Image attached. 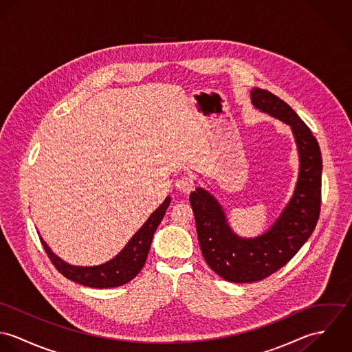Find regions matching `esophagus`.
I'll list each match as a JSON object with an SVG mask.
<instances>
[{
  "label": "esophagus",
  "instance_id": "1",
  "mask_svg": "<svg viewBox=\"0 0 352 352\" xmlns=\"http://www.w3.org/2000/svg\"><path fill=\"white\" fill-rule=\"evenodd\" d=\"M176 188L180 191V192H184V194H190L192 190H194V182L190 176H180L176 183H175Z\"/></svg>",
  "mask_w": 352,
  "mask_h": 352
}]
</instances>
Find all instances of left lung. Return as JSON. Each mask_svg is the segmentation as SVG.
Returning <instances> with one entry per match:
<instances>
[{"label": "left lung", "instance_id": "left-lung-1", "mask_svg": "<svg viewBox=\"0 0 352 352\" xmlns=\"http://www.w3.org/2000/svg\"><path fill=\"white\" fill-rule=\"evenodd\" d=\"M252 104L293 130L300 154L294 194L274 225L261 236L243 239L226 221L222 206L206 190L191 192L203 257L221 278L233 283L261 280L286 265L313 233L321 206L322 160L317 140L296 111L271 92L251 91Z\"/></svg>", "mask_w": 352, "mask_h": 352}]
</instances>
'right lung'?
Wrapping results in <instances>:
<instances>
[{
    "label": "right lung",
    "instance_id": "obj_1",
    "mask_svg": "<svg viewBox=\"0 0 352 352\" xmlns=\"http://www.w3.org/2000/svg\"><path fill=\"white\" fill-rule=\"evenodd\" d=\"M170 203V198L161 203L158 208L153 211L148 221L142 225V228L131 237L127 245L119 252L112 260L94 267H78L72 265L62 258H59L54 252L51 251L45 240L41 237V243L47 253L54 267L67 279L80 283L82 286L94 287V289H108L122 286L131 279H134L142 267L145 265L148 253L151 250V239L162 221L165 211Z\"/></svg>",
    "mask_w": 352,
    "mask_h": 352
}]
</instances>
